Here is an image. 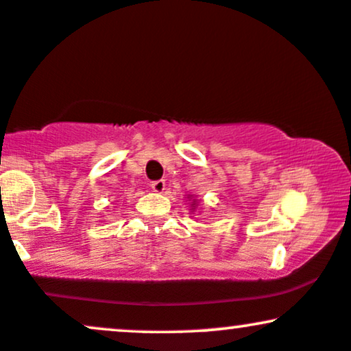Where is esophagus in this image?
<instances>
[{"instance_id":"1","label":"esophagus","mask_w":351,"mask_h":351,"mask_svg":"<svg viewBox=\"0 0 351 351\" xmlns=\"http://www.w3.org/2000/svg\"><path fill=\"white\" fill-rule=\"evenodd\" d=\"M152 189L155 193H163L165 189V180H156V181H152Z\"/></svg>"}]
</instances>
